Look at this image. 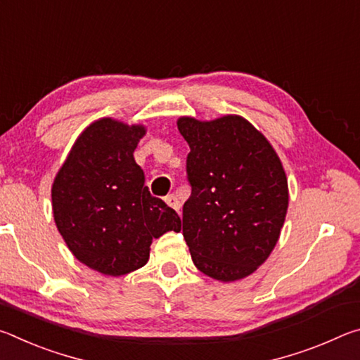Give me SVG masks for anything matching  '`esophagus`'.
Masks as SVG:
<instances>
[{
  "label": "esophagus",
  "mask_w": 360,
  "mask_h": 360,
  "mask_svg": "<svg viewBox=\"0 0 360 360\" xmlns=\"http://www.w3.org/2000/svg\"><path fill=\"white\" fill-rule=\"evenodd\" d=\"M165 202H167L168 206H172V208H173L174 211H179V210H181V202H179V198L176 197L174 193H172V195H168V197H165Z\"/></svg>",
  "instance_id": "obj_1"
}]
</instances>
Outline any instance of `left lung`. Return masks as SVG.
I'll use <instances>...</instances> for the list:
<instances>
[{
    "instance_id": "8db88e82",
    "label": "left lung",
    "mask_w": 360,
    "mask_h": 360,
    "mask_svg": "<svg viewBox=\"0 0 360 360\" xmlns=\"http://www.w3.org/2000/svg\"><path fill=\"white\" fill-rule=\"evenodd\" d=\"M178 129L191 148L186 172L192 193L179 230L193 264L225 283L251 275L276 246L288 212L281 160L240 115L181 117Z\"/></svg>"
}]
</instances>
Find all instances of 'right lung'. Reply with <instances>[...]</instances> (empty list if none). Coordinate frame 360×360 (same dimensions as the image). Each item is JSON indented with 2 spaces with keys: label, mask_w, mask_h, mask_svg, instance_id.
<instances>
[{
  "label": "right lung",
  "mask_w": 360,
  "mask_h": 360,
  "mask_svg": "<svg viewBox=\"0 0 360 360\" xmlns=\"http://www.w3.org/2000/svg\"><path fill=\"white\" fill-rule=\"evenodd\" d=\"M143 125L94 122L76 139L52 186V208L66 246L94 270L127 275L149 260L152 238L179 231L181 219L144 186L135 162Z\"/></svg>",
  "instance_id": "right-lung-1"
}]
</instances>
